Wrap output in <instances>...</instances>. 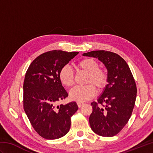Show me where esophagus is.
<instances>
[{
    "instance_id": "esophagus-1",
    "label": "esophagus",
    "mask_w": 153,
    "mask_h": 153,
    "mask_svg": "<svg viewBox=\"0 0 153 153\" xmlns=\"http://www.w3.org/2000/svg\"><path fill=\"white\" fill-rule=\"evenodd\" d=\"M77 106H78L79 108H81V107H82L84 105V104L83 102H77Z\"/></svg>"
}]
</instances>
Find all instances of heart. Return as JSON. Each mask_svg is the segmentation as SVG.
I'll return each mask as SVG.
<instances>
[{
	"instance_id": "heart-1",
	"label": "heart",
	"mask_w": 153,
	"mask_h": 153,
	"mask_svg": "<svg viewBox=\"0 0 153 153\" xmlns=\"http://www.w3.org/2000/svg\"><path fill=\"white\" fill-rule=\"evenodd\" d=\"M77 67L81 71L87 74L85 86L75 87L70 91V97L71 100L77 102H84L91 99L95 94L96 87L97 91H101L105 88L108 80V75L106 71L99 68V64L93 58H87L80 60ZM59 79L62 85L71 87L74 83V74L73 71L68 66L61 68Z\"/></svg>"
}]
</instances>
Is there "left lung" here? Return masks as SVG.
Returning <instances> with one entry per match:
<instances>
[{
	"mask_svg": "<svg viewBox=\"0 0 153 153\" xmlns=\"http://www.w3.org/2000/svg\"><path fill=\"white\" fill-rule=\"evenodd\" d=\"M83 56L97 58L108 70V84L97 102H91L89 116L92 130L102 137L121 131L130 118L135 103L137 87L128 64L118 54L95 51Z\"/></svg>",
	"mask_w": 153,
	"mask_h": 153,
	"instance_id": "obj_1",
	"label": "left lung"
}]
</instances>
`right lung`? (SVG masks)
Returning <instances> with one entry per match:
<instances>
[{"label":"right lung","mask_w":153,"mask_h":153,"mask_svg":"<svg viewBox=\"0 0 153 153\" xmlns=\"http://www.w3.org/2000/svg\"><path fill=\"white\" fill-rule=\"evenodd\" d=\"M78 53L46 52L32 62L25 74L24 109L33 129L45 139H56L66 135L71 117L78 109L76 102L58 105L68 96L60 81L59 71Z\"/></svg>","instance_id":"right-lung-1"}]
</instances>
